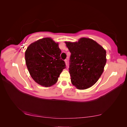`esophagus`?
Segmentation results:
<instances>
[{
	"mask_svg": "<svg viewBox=\"0 0 127 127\" xmlns=\"http://www.w3.org/2000/svg\"><path fill=\"white\" fill-rule=\"evenodd\" d=\"M64 62H65V64H66V66H67V63H68L67 59H65L64 60Z\"/></svg>",
	"mask_w": 127,
	"mask_h": 127,
	"instance_id": "obj_1",
	"label": "esophagus"
}]
</instances>
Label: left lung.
<instances>
[{
	"label": "left lung",
	"mask_w": 127,
	"mask_h": 127,
	"mask_svg": "<svg viewBox=\"0 0 127 127\" xmlns=\"http://www.w3.org/2000/svg\"><path fill=\"white\" fill-rule=\"evenodd\" d=\"M65 43L71 53L69 72L72 84L78 90L92 87L103 72L106 63L105 50L89 38Z\"/></svg>",
	"instance_id": "obj_1"
}]
</instances>
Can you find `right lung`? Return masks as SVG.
<instances>
[{
	"label": "right lung",
	"instance_id": "add662e5",
	"mask_svg": "<svg viewBox=\"0 0 127 127\" xmlns=\"http://www.w3.org/2000/svg\"><path fill=\"white\" fill-rule=\"evenodd\" d=\"M58 43L50 37L31 44L25 53V62L31 76L39 85L49 87L57 83L60 73L66 68L61 59Z\"/></svg>",
	"mask_w": 127,
	"mask_h": 127
}]
</instances>
